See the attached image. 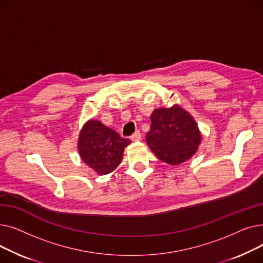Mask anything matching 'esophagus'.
Returning a JSON list of instances; mask_svg holds the SVG:
<instances>
[{"mask_svg":"<svg viewBox=\"0 0 263 263\" xmlns=\"http://www.w3.org/2000/svg\"><path fill=\"white\" fill-rule=\"evenodd\" d=\"M130 139H131L133 142L140 141V140L142 139V133H141V131H135V132L131 135Z\"/></svg>","mask_w":263,"mask_h":263,"instance_id":"obj_1","label":"esophagus"}]
</instances>
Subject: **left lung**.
I'll list each match as a JSON object with an SVG mask.
<instances>
[{"mask_svg": "<svg viewBox=\"0 0 263 263\" xmlns=\"http://www.w3.org/2000/svg\"><path fill=\"white\" fill-rule=\"evenodd\" d=\"M197 123L183 108H158L151 115L146 142L154 154L171 165L180 164L196 153L200 143Z\"/></svg>", "mask_w": 263, "mask_h": 263, "instance_id": "obj_1", "label": "left lung"}]
</instances>
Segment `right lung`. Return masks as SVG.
Here are the masks:
<instances>
[{
    "label": "right lung",
    "mask_w": 263,
    "mask_h": 263,
    "mask_svg": "<svg viewBox=\"0 0 263 263\" xmlns=\"http://www.w3.org/2000/svg\"><path fill=\"white\" fill-rule=\"evenodd\" d=\"M131 143L98 120L88 121L80 133L82 160L99 175L113 172L121 162L124 147Z\"/></svg>",
    "instance_id": "obj_1"
}]
</instances>
